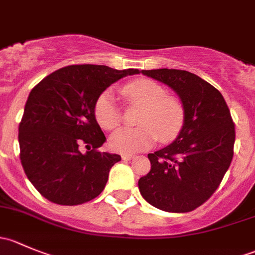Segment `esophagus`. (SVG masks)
<instances>
[{
    "mask_svg": "<svg viewBox=\"0 0 255 255\" xmlns=\"http://www.w3.org/2000/svg\"><path fill=\"white\" fill-rule=\"evenodd\" d=\"M132 159H134V155H129V154H123L122 155V160L125 161L132 160Z\"/></svg>",
    "mask_w": 255,
    "mask_h": 255,
    "instance_id": "esophagus-1",
    "label": "esophagus"
}]
</instances>
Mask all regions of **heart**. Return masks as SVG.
Masks as SVG:
<instances>
[{
    "label": "heart",
    "instance_id": "obj_1",
    "mask_svg": "<svg viewBox=\"0 0 255 255\" xmlns=\"http://www.w3.org/2000/svg\"><path fill=\"white\" fill-rule=\"evenodd\" d=\"M122 94L130 102H139L145 107L139 118V128H121L112 134L110 144L113 150L134 154L151 148L160 138L161 142L175 140L186 123L184 102L158 82L139 79L129 82ZM95 117L104 129L112 130L120 126L122 111L115 95L110 90L102 92L95 102Z\"/></svg>",
    "mask_w": 255,
    "mask_h": 255
}]
</instances>
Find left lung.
<instances>
[{"label":"left lung","instance_id":"1","mask_svg":"<svg viewBox=\"0 0 255 255\" xmlns=\"http://www.w3.org/2000/svg\"><path fill=\"white\" fill-rule=\"evenodd\" d=\"M170 86L186 109V123L170 145L148 154L142 196L166 212H190L207 201L231 165L235 122L222 94L200 76L176 69L142 70Z\"/></svg>","mask_w":255,"mask_h":255}]
</instances>
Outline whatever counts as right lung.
Here are the masks:
<instances>
[{
    "mask_svg": "<svg viewBox=\"0 0 255 255\" xmlns=\"http://www.w3.org/2000/svg\"><path fill=\"white\" fill-rule=\"evenodd\" d=\"M134 74L139 70L70 65L33 87L18 129L19 158L29 181L49 201L74 206L104 191L121 156L99 150L106 137L95 102L113 82ZM80 145L88 149L85 153Z\"/></svg>",
    "mask_w": 255,
    "mask_h": 255,
    "instance_id": "obj_1",
    "label": "right lung"
}]
</instances>
